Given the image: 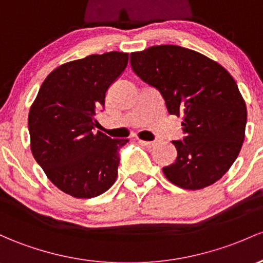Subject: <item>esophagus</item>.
Masks as SVG:
<instances>
[{
  "label": "esophagus",
  "mask_w": 263,
  "mask_h": 263,
  "mask_svg": "<svg viewBox=\"0 0 263 263\" xmlns=\"http://www.w3.org/2000/svg\"><path fill=\"white\" fill-rule=\"evenodd\" d=\"M139 143L144 146H149V148H152V146H154L155 144H157L155 142H148V140H142V139H139Z\"/></svg>",
  "instance_id": "esophagus-1"
}]
</instances>
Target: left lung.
<instances>
[{
  "mask_svg": "<svg viewBox=\"0 0 263 263\" xmlns=\"http://www.w3.org/2000/svg\"><path fill=\"white\" fill-rule=\"evenodd\" d=\"M130 65L155 87L172 115H182L183 140H173L177 158L163 173L177 187L197 191L224 176L245 140L247 109L230 72L207 56L160 45L130 53Z\"/></svg>",
  "mask_w": 263,
  "mask_h": 263,
  "instance_id": "1",
  "label": "left lung"
}]
</instances>
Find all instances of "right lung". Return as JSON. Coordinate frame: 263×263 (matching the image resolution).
<instances>
[{
	"instance_id": "add662e5",
	"label": "right lung",
	"mask_w": 263,
	"mask_h": 263,
	"mask_svg": "<svg viewBox=\"0 0 263 263\" xmlns=\"http://www.w3.org/2000/svg\"><path fill=\"white\" fill-rule=\"evenodd\" d=\"M128 65V53L90 55L56 67L29 112L31 152L47 178L75 198H92L115 183L128 139L97 130V111Z\"/></svg>"
}]
</instances>
